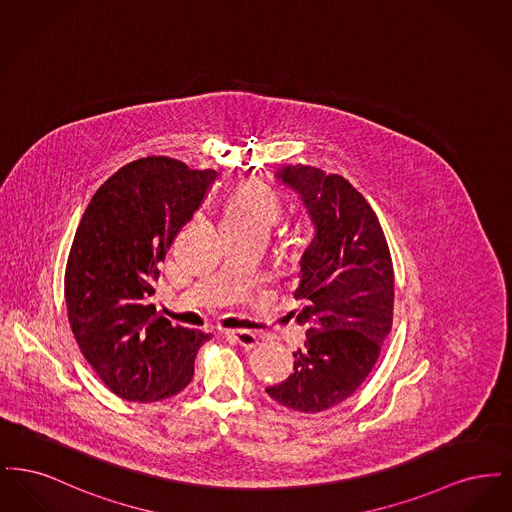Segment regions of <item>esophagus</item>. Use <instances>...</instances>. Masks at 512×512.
<instances>
[{
  "label": "esophagus",
  "mask_w": 512,
  "mask_h": 512,
  "mask_svg": "<svg viewBox=\"0 0 512 512\" xmlns=\"http://www.w3.org/2000/svg\"><path fill=\"white\" fill-rule=\"evenodd\" d=\"M222 334H224L226 338H230V340L244 345L245 349H251V347H255V345L259 343L257 334H253V332H249V330H222Z\"/></svg>",
  "instance_id": "esophagus-1"
}]
</instances>
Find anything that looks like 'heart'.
Listing matches in <instances>:
<instances>
[{"label": "heart", "instance_id": "b5f03b06", "mask_svg": "<svg viewBox=\"0 0 512 512\" xmlns=\"http://www.w3.org/2000/svg\"><path fill=\"white\" fill-rule=\"evenodd\" d=\"M280 217V203L276 195L263 186H242L230 195L224 207V226H247L270 230Z\"/></svg>", "mask_w": 512, "mask_h": 512}]
</instances>
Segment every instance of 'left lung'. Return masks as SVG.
Returning <instances> with one entry per match:
<instances>
[{
	"mask_svg": "<svg viewBox=\"0 0 512 512\" xmlns=\"http://www.w3.org/2000/svg\"><path fill=\"white\" fill-rule=\"evenodd\" d=\"M276 182L299 195L313 224L295 276L293 311L307 341L292 374L267 388L280 405L320 413L351 397L390 336L393 265L376 213L340 174L288 165Z\"/></svg>",
	"mask_w": 512,
	"mask_h": 512,
	"instance_id": "1",
	"label": "left lung"
}]
</instances>
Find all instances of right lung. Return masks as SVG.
Segmentation results:
<instances>
[{"label": "right lung", "mask_w": 512, "mask_h": 512, "mask_svg": "<svg viewBox=\"0 0 512 512\" xmlns=\"http://www.w3.org/2000/svg\"><path fill=\"white\" fill-rule=\"evenodd\" d=\"M217 176L169 157L132 161L105 180L76 228L65 270L69 322L86 361L126 401L180 393L211 338L172 326L149 297L159 263Z\"/></svg>", "instance_id": "1"}]
</instances>
